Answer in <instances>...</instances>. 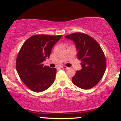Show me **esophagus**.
I'll return each mask as SVG.
<instances>
[{"instance_id": "obj_1", "label": "esophagus", "mask_w": 121, "mask_h": 121, "mask_svg": "<svg viewBox=\"0 0 121 121\" xmlns=\"http://www.w3.org/2000/svg\"><path fill=\"white\" fill-rule=\"evenodd\" d=\"M60 68H61L64 69H67L68 68L66 67V66H61Z\"/></svg>"}]
</instances>
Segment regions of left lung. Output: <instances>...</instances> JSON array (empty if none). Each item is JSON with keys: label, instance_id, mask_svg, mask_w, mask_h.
Instances as JSON below:
<instances>
[{"label": "left lung", "instance_id": "left-lung-1", "mask_svg": "<svg viewBox=\"0 0 121 121\" xmlns=\"http://www.w3.org/2000/svg\"><path fill=\"white\" fill-rule=\"evenodd\" d=\"M74 43L77 58L81 60L82 69L72 77V82L82 89H89L99 82L106 67L103 51L94 39L83 33H74L65 36Z\"/></svg>", "mask_w": 121, "mask_h": 121}]
</instances>
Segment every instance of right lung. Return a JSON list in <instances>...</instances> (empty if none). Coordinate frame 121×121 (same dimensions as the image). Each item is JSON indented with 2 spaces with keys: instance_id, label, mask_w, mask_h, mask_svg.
I'll return each instance as SVG.
<instances>
[{
  "instance_id": "1",
  "label": "right lung",
  "mask_w": 121,
  "mask_h": 121,
  "mask_svg": "<svg viewBox=\"0 0 121 121\" xmlns=\"http://www.w3.org/2000/svg\"><path fill=\"white\" fill-rule=\"evenodd\" d=\"M62 35H37L25 41L18 53L16 67L19 77L27 86L35 92L48 89L55 81L56 68L44 66L52 47Z\"/></svg>"
}]
</instances>
